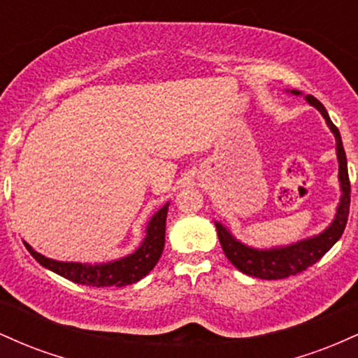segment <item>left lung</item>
Returning <instances> with one entry per match:
<instances>
[{"label":"left lung","instance_id":"obj_1","mask_svg":"<svg viewBox=\"0 0 358 358\" xmlns=\"http://www.w3.org/2000/svg\"><path fill=\"white\" fill-rule=\"evenodd\" d=\"M291 94L299 96L301 92L299 90H291ZM305 99L308 101V104H311L320 110V114L324 117L331 133L335 134L336 158H338V180L340 190H342L335 219L318 236L308 237V239L298 241L294 244L273 249L249 248V245L237 241L220 222H215L217 234H219V241L222 249H224V254L241 273L248 274V276L259 279H285L287 276H294V274L301 273V271L313 266L316 261H320L328 250L334 248L335 242L342 237L345 225H347L348 210H350V180H348L347 156H345L340 131L331 122L322 102L313 96H306Z\"/></svg>","mask_w":358,"mask_h":358}]
</instances>
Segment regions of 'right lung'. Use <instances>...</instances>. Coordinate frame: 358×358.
Here are the masks:
<instances>
[{
    "instance_id": "add662e5",
    "label": "right lung",
    "mask_w": 358,
    "mask_h": 358,
    "mask_svg": "<svg viewBox=\"0 0 358 358\" xmlns=\"http://www.w3.org/2000/svg\"><path fill=\"white\" fill-rule=\"evenodd\" d=\"M168 205L165 203L158 212L151 217L146 227V237L143 239L141 245L129 256L116 259L102 264H82V262H62L55 259L45 257L40 252L24 242V248L28 252L38 261L43 268L60 274L65 279L85 286H127L138 282L155 268L156 262L162 257L163 248H165V227H166V213Z\"/></svg>"
}]
</instances>
